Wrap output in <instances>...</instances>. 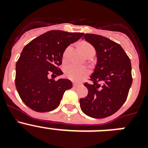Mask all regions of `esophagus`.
<instances>
[{
	"mask_svg": "<svg viewBox=\"0 0 148 148\" xmlns=\"http://www.w3.org/2000/svg\"><path fill=\"white\" fill-rule=\"evenodd\" d=\"M73 87H78V86L80 85V84H77V83H73Z\"/></svg>",
	"mask_w": 148,
	"mask_h": 148,
	"instance_id": "34e87169",
	"label": "esophagus"
}]
</instances>
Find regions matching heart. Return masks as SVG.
Listing matches in <instances>:
<instances>
[{
  "mask_svg": "<svg viewBox=\"0 0 148 148\" xmlns=\"http://www.w3.org/2000/svg\"><path fill=\"white\" fill-rule=\"evenodd\" d=\"M80 48L84 55L90 51H95L93 47L91 44L85 42L82 43L80 44ZM70 49H71V46H69L66 48L64 52V54H63L64 60H66L67 58L68 53ZM89 73H90V70L87 67L78 66L76 64H73L66 65L64 68L65 76L73 82H80V81L83 80L84 78H85L89 75Z\"/></svg>",
  "mask_w": 148,
  "mask_h": 148,
  "instance_id": "obj_1",
  "label": "heart"
}]
</instances>
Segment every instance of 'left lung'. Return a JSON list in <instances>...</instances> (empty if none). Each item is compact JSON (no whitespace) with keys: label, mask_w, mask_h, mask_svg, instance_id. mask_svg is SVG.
I'll use <instances>...</instances> for the list:
<instances>
[{"label":"left lung","mask_w":148,"mask_h":148,"mask_svg":"<svg viewBox=\"0 0 148 148\" xmlns=\"http://www.w3.org/2000/svg\"><path fill=\"white\" fill-rule=\"evenodd\" d=\"M83 38L96 51L97 64L90 80L85 98L80 99L87 116L103 119L114 114L126 101L132 84L131 63L121 46L101 35L84 34Z\"/></svg>","instance_id":"8db88e82"}]
</instances>
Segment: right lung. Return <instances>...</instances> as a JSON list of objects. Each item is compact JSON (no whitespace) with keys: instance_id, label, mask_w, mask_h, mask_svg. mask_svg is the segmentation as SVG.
I'll return each mask as SVG.
<instances>
[{"instance_id":"obj_1","label":"right lung","mask_w":148,"mask_h":148,"mask_svg":"<svg viewBox=\"0 0 148 148\" xmlns=\"http://www.w3.org/2000/svg\"><path fill=\"white\" fill-rule=\"evenodd\" d=\"M81 32L51 30L33 39L24 47L16 63L15 86L23 103L33 110L49 112L59 105L66 90L72 88L69 79L48 78L63 74L59 68L64 52L70 44L83 36Z\"/></svg>"}]
</instances>
